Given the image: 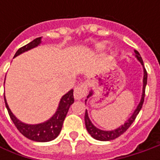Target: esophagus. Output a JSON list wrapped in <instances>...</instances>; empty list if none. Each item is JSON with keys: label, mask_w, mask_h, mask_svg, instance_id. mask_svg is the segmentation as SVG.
Segmentation results:
<instances>
[{"label": "esophagus", "mask_w": 160, "mask_h": 160, "mask_svg": "<svg viewBox=\"0 0 160 160\" xmlns=\"http://www.w3.org/2000/svg\"><path fill=\"white\" fill-rule=\"evenodd\" d=\"M87 94V86L85 83H81L74 91V97L76 100H82Z\"/></svg>", "instance_id": "esophagus-1"}]
</instances>
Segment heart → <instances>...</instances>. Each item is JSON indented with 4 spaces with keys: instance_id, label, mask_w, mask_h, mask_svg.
Here are the masks:
<instances>
[{
    "instance_id": "1",
    "label": "heart",
    "mask_w": 160,
    "mask_h": 160,
    "mask_svg": "<svg viewBox=\"0 0 160 160\" xmlns=\"http://www.w3.org/2000/svg\"><path fill=\"white\" fill-rule=\"evenodd\" d=\"M106 48V43L105 42H99L95 45L96 52H102Z\"/></svg>"
}]
</instances>
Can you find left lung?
<instances>
[{
	"instance_id": "obj_1",
	"label": "left lung",
	"mask_w": 160,
	"mask_h": 160,
	"mask_svg": "<svg viewBox=\"0 0 160 160\" xmlns=\"http://www.w3.org/2000/svg\"><path fill=\"white\" fill-rule=\"evenodd\" d=\"M134 57L137 58L139 62L141 63V65L142 66V68H143V78H142V97H141V100H140V102L137 105L136 108L134 109V111L132 112V114L131 115V117L128 118V119L125 121L124 124H122L121 126H118V128L114 129V130H102L98 127H96L92 123V121L89 118V116H88V111L87 109L85 110V115H84V123H85V127L87 129V131L89 132V134H91V136L92 138L96 139L98 141H111V140H114V139L118 138V136H120L121 134H123L124 132H126V130L130 127V126L133 123L134 119L136 118L137 115L140 112L141 108L142 107V104H143V102H144V96H145V88H146V84H147V71L145 69L144 65H143V61H142V58L141 57L140 53L134 50ZM93 95V92L92 90H91L89 92V94L87 96V99L85 100V104H86V102L87 100L89 99L91 96Z\"/></svg>"
}]
</instances>
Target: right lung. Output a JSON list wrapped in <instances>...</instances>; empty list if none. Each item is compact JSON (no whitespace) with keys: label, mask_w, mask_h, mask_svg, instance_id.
<instances>
[{"label":"right lung","mask_w":160,"mask_h":160,"mask_svg":"<svg viewBox=\"0 0 160 160\" xmlns=\"http://www.w3.org/2000/svg\"><path fill=\"white\" fill-rule=\"evenodd\" d=\"M41 42H42V37H38V38L34 39L31 42L28 43L27 45L18 49V52L14 55V58L22 53L34 49L35 47L39 46ZM73 92H74L73 90H70L69 92H68L66 94L61 97L58 108H57V110L53 114L52 118H50L49 119L42 122V123L34 124V125L26 124V123L20 121L18 118H17L15 115L11 112L9 105L7 103V101H6L5 95H4V101H5V105L8 109L9 117L12 120V122L14 123L17 129L21 132L25 137H27L29 140H32L34 142H50V141H52L55 138H57L61 131L62 125H63L65 118L68 114V111L71 105L75 102Z\"/></svg>","instance_id":"add662e5"}]
</instances>
